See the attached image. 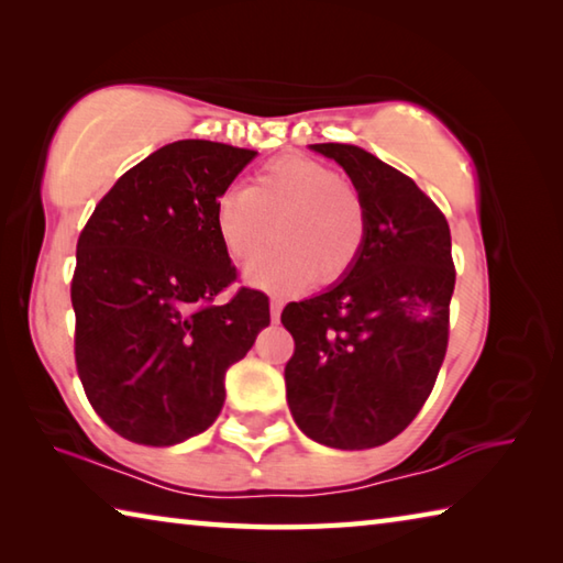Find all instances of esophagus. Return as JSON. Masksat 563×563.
Wrapping results in <instances>:
<instances>
[{"label": "esophagus", "mask_w": 563, "mask_h": 563, "mask_svg": "<svg viewBox=\"0 0 563 563\" xmlns=\"http://www.w3.org/2000/svg\"><path fill=\"white\" fill-rule=\"evenodd\" d=\"M280 310H283V300L280 298H273L271 300V318L278 322L280 320Z\"/></svg>", "instance_id": "obj_1"}]
</instances>
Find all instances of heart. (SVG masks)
Returning a JSON list of instances; mask_svg holds the SVG:
<instances>
[{"instance_id":"obj_1","label":"heart","mask_w":563,"mask_h":563,"mask_svg":"<svg viewBox=\"0 0 563 563\" xmlns=\"http://www.w3.org/2000/svg\"><path fill=\"white\" fill-rule=\"evenodd\" d=\"M216 233L231 261L251 265L258 288L285 292L318 280L332 285L360 261L367 211L357 188L335 170L302 156H283L255 170L245 190H228L216 203Z\"/></svg>"}]
</instances>
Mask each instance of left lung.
<instances>
[{
    "instance_id": "left-lung-1",
    "label": "left lung",
    "mask_w": 563,
    "mask_h": 563,
    "mask_svg": "<svg viewBox=\"0 0 563 563\" xmlns=\"http://www.w3.org/2000/svg\"><path fill=\"white\" fill-rule=\"evenodd\" d=\"M365 201L367 235L345 280L285 305L295 340L285 393L295 424L325 446L369 450L405 430L430 397L450 340L452 235L402 170L347 144H316Z\"/></svg>"
}]
</instances>
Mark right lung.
Masks as SVG:
<instances>
[{"label":"right lung","mask_w":563,"mask_h":563,"mask_svg":"<svg viewBox=\"0 0 563 563\" xmlns=\"http://www.w3.org/2000/svg\"><path fill=\"white\" fill-rule=\"evenodd\" d=\"M258 151L176 141L123 174L76 243V373L123 440L170 446L221 415L228 367L271 325L268 295L238 288L216 203Z\"/></svg>","instance_id":"right-lung-1"}]
</instances>
